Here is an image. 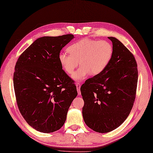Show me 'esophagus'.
<instances>
[{"label":"esophagus","instance_id":"esophagus-1","mask_svg":"<svg viewBox=\"0 0 153 153\" xmlns=\"http://www.w3.org/2000/svg\"><path fill=\"white\" fill-rule=\"evenodd\" d=\"M76 89L78 91V94H79V95H81V92L80 91V84L79 83H76Z\"/></svg>","mask_w":153,"mask_h":153}]
</instances>
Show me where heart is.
<instances>
[{"mask_svg":"<svg viewBox=\"0 0 153 153\" xmlns=\"http://www.w3.org/2000/svg\"><path fill=\"white\" fill-rule=\"evenodd\" d=\"M70 55L60 53L58 60L62 69L68 74L81 65L72 78L75 81L84 80L89 74L96 76L102 73L109 65L114 54V48L107 41L82 39L71 45L68 48Z\"/></svg>","mask_w":153,"mask_h":153,"instance_id":"obj_1","label":"heart"}]
</instances>
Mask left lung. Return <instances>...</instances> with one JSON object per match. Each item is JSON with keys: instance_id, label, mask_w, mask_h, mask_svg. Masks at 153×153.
I'll return each instance as SVG.
<instances>
[{"instance_id": "left-lung-1", "label": "left lung", "mask_w": 153, "mask_h": 153, "mask_svg": "<svg viewBox=\"0 0 153 153\" xmlns=\"http://www.w3.org/2000/svg\"><path fill=\"white\" fill-rule=\"evenodd\" d=\"M108 38L114 48L109 65L80 88L84 121L100 133L112 131L127 118L135 100L138 77L133 54L117 38Z\"/></svg>"}]
</instances>
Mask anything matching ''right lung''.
Returning a JSON list of instances; mask_svg holds the SVG:
<instances>
[{
  "label": "right lung",
  "mask_w": 153,
  "mask_h": 153,
  "mask_svg": "<svg viewBox=\"0 0 153 153\" xmlns=\"http://www.w3.org/2000/svg\"><path fill=\"white\" fill-rule=\"evenodd\" d=\"M73 34L37 39L16 63L13 87L21 115L32 128L51 133L65 123L77 95L73 80L62 69L58 55Z\"/></svg>",
  "instance_id": "obj_1"
}]
</instances>
